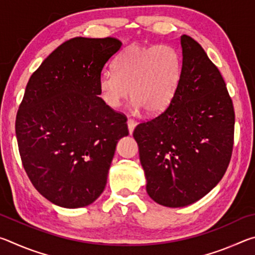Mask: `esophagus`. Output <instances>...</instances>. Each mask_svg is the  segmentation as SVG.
I'll list each match as a JSON object with an SVG mask.
<instances>
[{"label":"esophagus","instance_id":"1","mask_svg":"<svg viewBox=\"0 0 255 255\" xmlns=\"http://www.w3.org/2000/svg\"><path fill=\"white\" fill-rule=\"evenodd\" d=\"M136 125H137V122L135 119H132V118H129L128 120H127V126H128V130H129V133H132V131H133V129H135V127H136Z\"/></svg>","mask_w":255,"mask_h":255}]
</instances>
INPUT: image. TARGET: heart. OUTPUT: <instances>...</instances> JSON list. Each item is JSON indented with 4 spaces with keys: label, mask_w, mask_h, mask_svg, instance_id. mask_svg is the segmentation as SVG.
<instances>
[{
    "label": "heart",
    "mask_w": 255,
    "mask_h": 255,
    "mask_svg": "<svg viewBox=\"0 0 255 255\" xmlns=\"http://www.w3.org/2000/svg\"><path fill=\"white\" fill-rule=\"evenodd\" d=\"M116 70L99 76V90L107 106L117 108L130 96L137 109L161 114L170 105L178 88L181 60L169 45H130L118 56Z\"/></svg>",
    "instance_id": "obj_1"
}]
</instances>
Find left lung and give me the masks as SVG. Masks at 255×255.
I'll list each match as a JSON object with an SVG mask.
<instances>
[{
	"instance_id": "8db88e82",
	"label": "left lung",
	"mask_w": 255,
	"mask_h": 255,
	"mask_svg": "<svg viewBox=\"0 0 255 255\" xmlns=\"http://www.w3.org/2000/svg\"><path fill=\"white\" fill-rule=\"evenodd\" d=\"M181 47L182 67L171 103L132 133L148 196L171 208L191 205L215 188L234 145V107L221 72L191 37L181 36Z\"/></svg>"
}]
</instances>
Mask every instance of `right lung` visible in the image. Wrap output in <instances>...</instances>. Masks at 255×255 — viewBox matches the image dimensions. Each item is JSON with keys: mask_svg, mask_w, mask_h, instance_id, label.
<instances>
[{"mask_svg": "<svg viewBox=\"0 0 255 255\" xmlns=\"http://www.w3.org/2000/svg\"><path fill=\"white\" fill-rule=\"evenodd\" d=\"M116 38L76 37L58 46L29 79L15 119L19 153L37 191L79 208L105 190L127 118L99 97V76L122 48Z\"/></svg>", "mask_w": 255, "mask_h": 255, "instance_id": "obj_1", "label": "right lung"}]
</instances>
